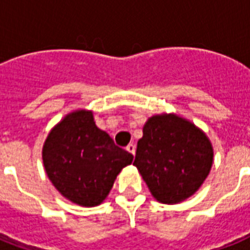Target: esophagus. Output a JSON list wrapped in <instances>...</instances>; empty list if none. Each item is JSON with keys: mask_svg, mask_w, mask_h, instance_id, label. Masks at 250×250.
I'll list each match as a JSON object with an SVG mask.
<instances>
[{"mask_svg": "<svg viewBox=\"0 0 250 250\" xmlns=\"http://www.w3.org/2000/svg\"><path fill=\"white\" fill-rule=\"evenodd\" d=\"M126 150L130 152V154H133V155H134V154H135V145H133V143H129V145L126 146Z\"/></svg>", "mask_w": 250, "mask_h": 250, "instance_id": "1", "label": "esophagus"}]
</instances>
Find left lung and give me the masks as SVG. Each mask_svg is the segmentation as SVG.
Listing matches in <instances>:
<instances>
[{
	"mask_svg": "<svg viewBox=\"0 0 250 250\" xmlns=\"http://www.w3.org/2000/svg\"><path fill=\"white\" fill-rule=\"evenodd\" d=\"M159 202L179 204L198 190L212 164L208 137L175 115L154 116L143 126L133 163Z\"/></svg>",
	"mask_w": 250,
	"mask_h": 250,
	"instance_id": "8db88e82",
	"label": "left lung"
}]
</instances>
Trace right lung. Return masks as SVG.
<instances>
[{
  "mask_svg": "<svg viewBox=\"0 0 250 250\" xmlns=\"http://www.w3.org/2000/svg\"><path fill=\"white\" fill-rule=\"evenodd\" d=\"M42 162L49 180L65 198L91 208L103 202L133 155L95 125L92 112L77 111L49 133Z\"/></svg>",
  "mask_w": 250,
  "mask_h": 250,
  "instance_id": "1",
  "label": "right lung"
}]
</instances>
